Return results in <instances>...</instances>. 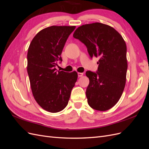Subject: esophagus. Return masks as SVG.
Listing matches in <instances>:
<instances>
[{"label":"esophagus","mask_w":149,"mask_h":149,"mask_svg":"<svg viewBox=\"0 0 149 149\" xmlns=\"http://www.w3.org/2000/svg\"><path fill=\"white\" fill-rule=\"evenodd\" d=\"M78 77H81V76H83V73H78Z\"/></svg>","instance_id":"esophagus-1"}]
</instances>
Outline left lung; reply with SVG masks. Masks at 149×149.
<instances>
[{
    "label": "left lung",
    "mask_w": 149,
    "mask_h": 149,
    "mask_svg": "<svg viewBox=\"0 0 149 149\" xmlns=\"http://www.w3.org/2000/svg\"><path fill=\"white\" fill-rule=\"evenodd\" d=\"M73 37L86 46L90 57L100 58L96 73H86L89 79L86 91L88 104L97 111L109 110L119 101L125 85L127 61L124 40L113 27L99 22L79 26Z\"/></svg>",
    "instance_id": "8db88e82"
}]
</instances>
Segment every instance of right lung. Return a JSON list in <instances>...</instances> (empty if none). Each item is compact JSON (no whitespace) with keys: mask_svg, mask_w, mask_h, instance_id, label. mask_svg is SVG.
I'll return each mask as SVG.
<instances>
[{"mask_svg":"<svg viewBox=\"0 0 149 149\" xmlns=\"http://www.w3.org/2000/svg\"><path fill=\"white\" fill-rule=\"evenodd\" d=\"M75 26H51L36 35L27 53V72L38 105L52 113L64 109L78 79L77 72L56 71L58 61Z\"/></svg>","mask_w":149,"mask_h":149,"instance_id":"right-lung-1","label":"right lung"}]
</instances>
